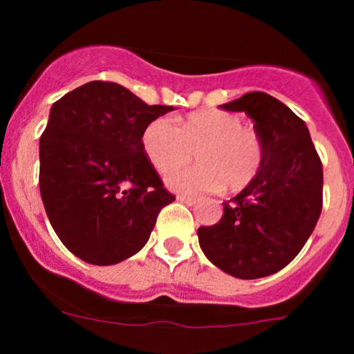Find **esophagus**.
<instances>
[{
  "label": "esophagus",
  "mask_w": 354,
  "mask_h": 354,
  "mask_svg": "<svg viewBox=\"0 0 354 354\" xmlns=\"http://www.w3.org/2000/svg\"><path fill=\"white\" fill-rule=\"evenodd\" d=\"M176 198L180 200V202L187 203V205H194V203L197 202V198H195V197H187V195H178Z\"/></svg>",
  "instance_id": "obj_1"
}]
</instances>
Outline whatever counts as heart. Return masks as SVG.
<instances>
[{"instance_id": "1", "label": "heart", "mask_w": 354, "mask_h": 354, "mask_svg": "<svg viewBox=\"0 0 354 354\" xmlns=\"http://www.w3.org/2000/svg\"><path fill=\"white\" fill-rule=\"evenodd\" d=\"M142 149L159 173H169L195 156L200 162L171 173L166 183L173 190L198 194L241 190L253 181L263 160V144L253 128L243 127L240 116L226 111L205 109L174 123L156 118L142 133Z\"/></svg>"}]
</instances>
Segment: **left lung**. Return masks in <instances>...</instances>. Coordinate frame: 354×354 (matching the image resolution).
<instances>
[{"instance_id": "left-lung-1", "label": "left lung", "mask_w": 354, "mask_h": 354, "mask_svg": "<svg viewBox=\"0 0 354 354\" xmlns=\"http://www.w3.org/2000/svg\"><path fill=\"white\" fill-rule=\"evenodd\" d=\"M243 111L263 144L260 171L224 202L214 226L198 227L207 259L238 279H259L284 269L310 238L322 212V162L308 128L266 92H248L221 106Z\"/></svg>"}]
</instances>
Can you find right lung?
I'll use <instances>...</instances> for the list:
<instances>
[{
    "label": "right lung",
    "mask_w": 354,
    "mask_h": 354,
    "mask_svg": "<svg viewBox=\"0 0 354 354\" xmlns=\"http://www.w3.org/2000/svg\"><path fill=\"white\" fill-rule=\"evenodd\" d=\"M173 109L101 80L53 104L39 142V187L53 230L84 262L113 266L140 252L174 200L142 149L145 127Z\"/></svg>",
    "instance_id": "add662e5"
}]
</instances>
